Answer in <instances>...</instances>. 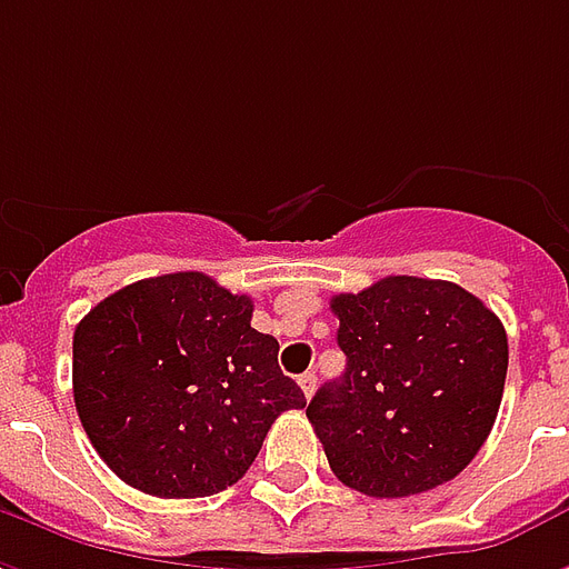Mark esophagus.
Wrapping results in <instances>:
<instances>
[{"mask_svg":"<svg viewBox=\"0 0 569 569\" xmlns=\"http://www.w3.org/2000/svg\"><path fill=\"white\" fill-rule=\"evenodd\" d=\"M298 387H301V393L310 399V396H313V390H317V375H313V371H305V375L298 378Z\"/></svg>","mask_w":569,"mask_h":569,"instance_id":"34e87169","label":"esophagus"}]
</instances>
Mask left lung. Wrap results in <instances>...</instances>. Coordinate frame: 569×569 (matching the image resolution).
<instances>
[{"label":"left lung","instance_id":"left-lung-1","mask_svg":"<svg viewBox=\"0 0 569 569\" xmlns=\"http://www.w3.org/2000/svg\"><path fill=\"white\" fill-rule=\"evenodd\" d=\"M347 369L308 402L332 472L369 497L460 476L490 436L509 369L500 317L448 280L383 277L332 298Z\"/></svg>","mask_w":569,"mask_h":569}]
</instances>
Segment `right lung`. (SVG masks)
I'll return each instance as SVG.
<instances>
[{"label":"right lung","mask_w":569,"mask_h":569,"mask_svg":"<svg viewBox=\"0 0 569 569\" xmlns=\"http://www.w3.org/2000/svg\"><path fill=\"white\" fill-rule=\"evenodd\" d=\"M252 301L200 271L103 298L72 335V393L88 439L130 488L191 500L247 476L271 423L305 393L252 329Z\"/></svg>","instance_id":"1"}]
</instances>
